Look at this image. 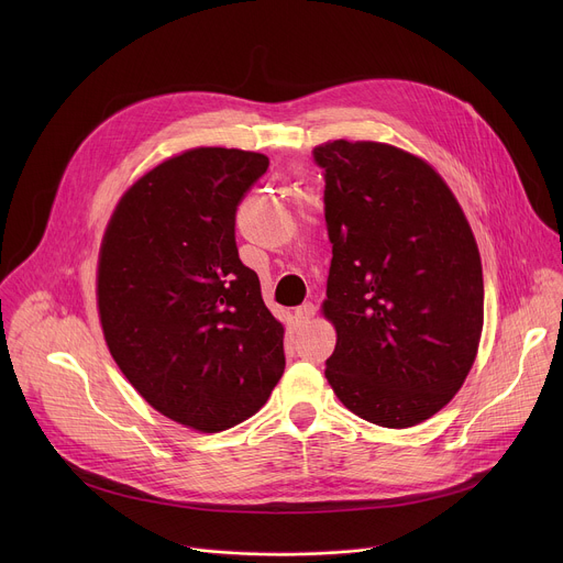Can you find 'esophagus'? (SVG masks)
Here are the masks:
<instances>
[{"label": "esophagus", "mask_w": 563, "mask_h": 563, "mask_svg": "<svg viewBox=\"0 0 563 563\" xmlns=\"http://www.w3.org/2000/svg\"><path fill=\"white\" fill-rule=\"evenodd\" d=\"M313 313H316V307H313L311 302H302V305H298V307H296L294 318H296V323H298V325H307L309 320L313 318Z\"/></svg>", "instance_id": "1"}]
</instances>
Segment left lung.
I'll return each mask as SVG.
<instances>
[{
    "label": "left lung",
    "instance_id": "left-lung-1",
    "mask_svg": "<svg viewBox=\"0 0 563 563\" xmlns=\"http://www.w3.org/2000/svg\"><path fill=\"white\" fill-rule=\"evenodd\" d=\"M332 243L325 376L341 404L383 428H412L463 385L484 330V272L441 176L380 142L313 148Z\"/></svg>",
    "mask_w": 563,
    "mask_h": 563
}]
</instances>
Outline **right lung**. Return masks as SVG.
Instances as JSON below:
<instances>
[{
  "instance_id": "add662e5",
  "label": "right lung",
  "mask_w": 563,
  "mask_h": 563,
  "mask_svg": "<svg viewBox=\"0 0 563 563\" xmlns=\"http://www.w3.org/2000/svg\"><path fill=\"white\" fill-rule=\"evenodd\" d=\"M263 153L200 146L142 176L100 250L107 345L148 406L200 432L256 415L285 369L283 325L235 247Z\"/></svg>"
}]
</instances>
